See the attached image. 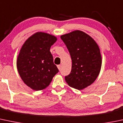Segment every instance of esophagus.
Instances as JSON below:
<instances>
[{
    "instance_id": "esophagus-1",
    "label": "esophagus",
    "mask_w": 123,
    "mask_h": 123,
    "mask_svg": "<svg viewBox=\"0 0 123 123\" xmlns=\"http://www.w3.org/2000/svg\"><path fill=\"white\" fill-rule=\"evenodd\" d=\"M57 67H58V69H59V70L60 71L61 69V65H58L57 66Z\"/></svg>"
}]
</instances>
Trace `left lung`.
<instances>
[{
  "label": "left lung",
  "instance_id": "obj_1",
  "mask_svg": "<svg viewBox=\"0 0 123 123\" xmlns=\"http://www.w3.org/2000/svg\"><path fill=\"white\" fill-rule=\"evenodd\" d=\"M72 59L71 73L65 77L68 85L79 90L90 86L98 76L102 65L100 49L92 37L75 30L61 36Z\"/></svg>",
  "mask_w": 123,
  "mask_h": 123
}]
</instances>
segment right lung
Listing matches in <instances>:
<instances>
[{
    "label": "right lung",
    "instance_id": "1",
    "mask_svg": "<svg viewBox=\"0 0 123 123\" xmlns=\"http://www.w3.org/2000/svg\"><path fill=\"white\" fill-rule=\"evenodd\" d=\"M56 41L52 35L38 32L27 39L20 48L16 61L18 71L24 83L32 90H44L59 71L50 52Z\"/></svg>",
    "mask_w": 123,
    "mask_h": 123
}]
</instances>
